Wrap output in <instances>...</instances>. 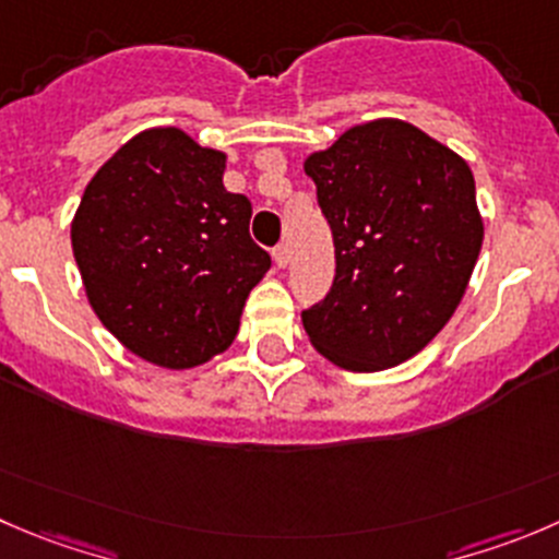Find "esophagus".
<instances>
[{"label":"esophagus","mask_w":559,"mask_h":559,"mask_svg":"<svg viewBox=\"0 0 559 559\" xmlns=\"http://www.w3.org/2000/svg\"><path fill=\"white\" fill-rule=\"evenodd\" d=\"M273 262L275 267H286V264H289V248H286L284 242L273 248Z\"/></svg>","instance_id":"1"}]
</instances>
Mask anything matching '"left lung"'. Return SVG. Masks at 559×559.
<instances>
[{
	"instance_id": "1",
	"label": "left lung",
	"mask_w": 559,
	"mask_h": 559,
	"mask_svg": "<svg viewBox=\"0 0 559 559\" xmlns=\"http://www.w3.org/2000/svg\"><path fill=\"white\" fill-rule=\"evenodd\" d=\"M333 231L335 278L302 311L346 371L409 360L448 324L484 242L467 160L401 119L355 124L302 164Z\"/></svg>"
}]
</instances>
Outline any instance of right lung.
<instances>
[{
	"label": "right lung",
	"instance_id": "add662e5",
	"mask_svg": "<svg viewBox=\"0 0 559 559\" xmlns=\"http://www.w3.org/2000/svg\"><path fill=\"white\" fill-rule=\"evenodd\" d=\"M226 155L180 128L133 135L97 169L70 224L86 300L103 328L160 368L229 349L270 270L248 235L251 202L224 188Z\"/></svg>",
	"mask_w": 559,
	"mask_h": 559
}]
</instances>
